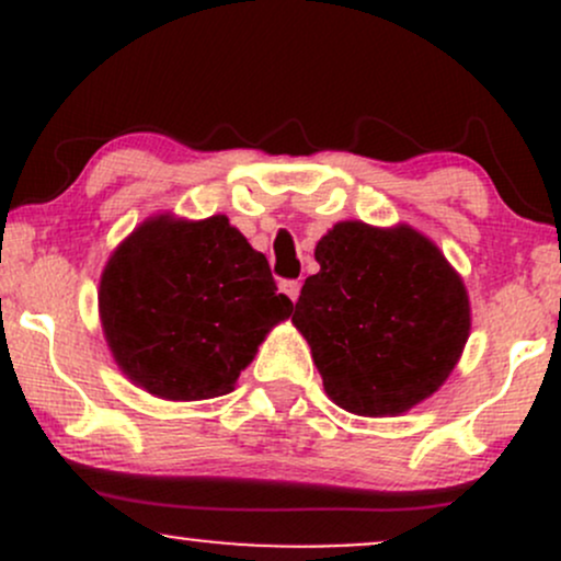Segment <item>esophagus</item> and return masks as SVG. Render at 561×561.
<instances>
[{"mask_svg":"<svg viewBox=\"0 0 561 561\" xmlns=\"http://www.w3.org/2000/svg\"><path fill=\"white\" fill-rule=\"evenodd\" d=\"M282 293H285L287 295V298L289 300H298V295H300V282H282Z\"/></svg>","mask_w":561,"mask_h":561,"instance_id":"esophagus-1","label":"esophagus"}]
</instances>
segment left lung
Masks as SVG:
<instances>
[{"instance_id":"left-lung-1","label":"left lung","mask_w":561,"mask_h":561,"mask_svg":"<svg viewBox=\"0 0 561 561\" xmlns=\"http://www.w3.org/2000/svg\"><path fill=\"white\" fill-rule=\"evenodd\" d=\"M293 324L324 392L358 416H401L440 390L472 330L465 279L409 224L340 221L313 250Z\"/></svg>"}]
</instances>
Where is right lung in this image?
Returning <instances> with one entry per match:
<instances>
[{
  "mask_svg": "<svg viewBox=\"0 0 561 561\" xmlns=\"http://www.w3.org/2000/svg\"><path fill=\"white\" fill-rule=\"evenodd\" d=\"M96 302L118 369L179 403L234 390L266 334L293 313L266 255L221 214L141 221L102 268Z\"/></svg>",
  "mask_w": 561,
  "mask_h": 561,
  "instance_id": "1",
  "label": "right lung"
}]
</instances>
